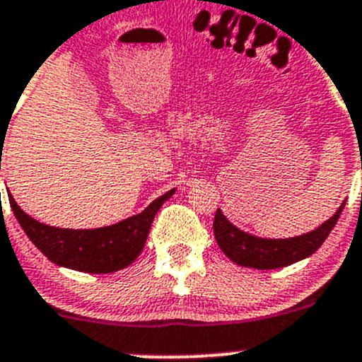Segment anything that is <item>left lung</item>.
<instances>
[{
  "instance_id": "left-lung-1",
  "label": "left lung",
  "mask_w": 362,
  "mask_h": 362,
  "mask_svg": "<svg viewBox=\"0 0 362 362\" xmlns=\"http://www.w3.org/2000/svg\"><path fill=\"white\" fill-rule=\"evenodd\" d=\"M343 206H345V202L339 204L337 214L329 221H326L313 231L296 236V238L284 240L257 238L249 233L240 231L217 208L214 218L215 240H217L221 250L236 264L257 269L284 268V266L308 257L322 245L324 240L329 236L331 229L338 222Z\"/></svg>"
}]
</instances>
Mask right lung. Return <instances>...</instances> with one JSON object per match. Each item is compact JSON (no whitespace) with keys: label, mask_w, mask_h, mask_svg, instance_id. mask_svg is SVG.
<instances>
[{"label":"right lung","mask_w":362,"mask_h":362,"mask_svg":"<svg viewBox=\"0 0 362 362\" xmlns=\"http://www.w3.org/2000/svg\"><path fill=\"white\" fill-rule=\"evenodd\" d=\"M173 192L171 189L159 196L141 214L98 229L52 228L29 217L12 194H8V202L28 238L54 264L86 273H113L140 255L156 214Z\"/></svg>","instance_id":"1"}]
</instances>
